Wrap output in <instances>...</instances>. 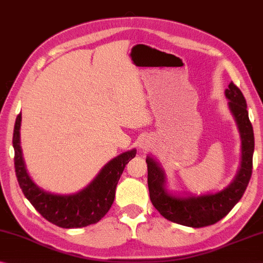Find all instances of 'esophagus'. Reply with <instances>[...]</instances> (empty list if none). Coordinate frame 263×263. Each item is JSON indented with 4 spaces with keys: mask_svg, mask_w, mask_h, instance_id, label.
<instances>
[{
    "mask_svg": "<svg viewBox=\"0 0 263 263\" xmlns=\"http://www.w3.org/2000/svg\"><path fill=\"white\" fill-rule=\"evenodd\" d=\"M140 147L146 149V148H148V144L146 143V141H143V143H140Z\"/></svg>",
    "mask_w": 263,
    "mask_h": 263,
    "instance_id": "obj_1",
    "label": "esophagus"
}]
</instances>
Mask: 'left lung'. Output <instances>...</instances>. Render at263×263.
I'll use <instances>...</instances> for the list:
<instances>
[{
  "label": "left lung",
  "instance_id": "obj_1",
  "mask_svg": "<svg viewBox=\"0 0 263 263\" xmlns=\"http://www.w3.org/2000/svg\"><path fill=\"white\" fill-rule=\"evenodd\" d=\"M228 106L239 127L242 157L239 172L231 185L214 194L176 197L165 189V173L151 157L146 158L149 199L156 210L170 221L200 228L214 224L226 216L242 198L253 172L254 132L248 117L247 104L239 87L229 83L224 91Z\"/></svg>",
  "mask_w": 263,
  "mask_h": 263
}]
</instances>
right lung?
<instances>
[{
  "mask_svg": "<svg viewBox=\"0 0 263 263\" xmlns=\"http://www.w3.org/2000/svg\"><path fill=\"white\" fill-rule=\"evenodd\" d=\"M21 114L12 136L15 172L18 185L35 210L49 222L62 228H81L98 222L114 203L116 187L125 166L136 157L137 149L124 152L104 166L89 186L76 194H52L40 189L28 176L20 145Z\"/></svg>",
  "mask_w": 263,
  "mask_h": 263,
  "instance_id": "add662e5",
  "label": "right lung"
}]
</instances>
